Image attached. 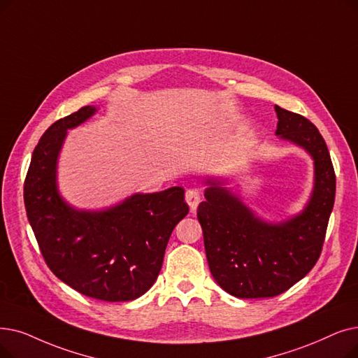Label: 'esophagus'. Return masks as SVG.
Masks as SVG:
<instances>
[{
  "label": "esophagus",
  "instance_id": "34e87169",
  "mask_svg": "<svg viewBox=\"0 0 358 358\" xmlns=\"http://www.w3.org/2000/svg\"><path fill=\"white\" fill-rule=\"evenodd\" d=\"M185 201H187V205L190 206V210L194 212L200 203V193L197 190H187L185 192Z\"/></svg>",
  "mask_w": 358,
  "mask_h": 358
}]
</instances>
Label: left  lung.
Instances as JSON below:
<instances>
[{
  "label": "left lung",
  "mask_w": 358,
  "mask_h": 358,
  "mask_svg": "<svg viewBox=\"0 0 358 358\" xmlns=\"http://www.w3.org/2000/svg\"><path fill=\"white\" fill-rule=\"evenodd\" d=\"M275 113V134L313 159V190L303 210L279 222L263 220L220 177L205 178L206 200L197 208L210 273L238 299L275 297L312 271L334 209L335 173L319 130L278 105Z\"/></svg>",
  "instance_id": "8db88e82"
}]
</instances>
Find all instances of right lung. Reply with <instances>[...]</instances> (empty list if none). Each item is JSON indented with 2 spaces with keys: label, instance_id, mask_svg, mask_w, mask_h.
<instances>
[{
  "label": "right lung",
  "instance_id": "1",
  "mask_svg": "<svg viewBox=\"0 0 358 358\" xmlns=\"http://www.w3.org/2000/svg\"><path fill=\"white\" fill-rule=\"evenodd\" d=\"M98 113L83 106L43 133L24 181L27 220L52 273L87 297L130 301L157 281L176 225L189 213L181 187L134 193L102 209H77L58 189L67 130Z\"/></svg>",
  "mask_w": 358,
  "mask_h": 358
}]
</instances>
